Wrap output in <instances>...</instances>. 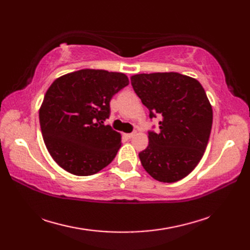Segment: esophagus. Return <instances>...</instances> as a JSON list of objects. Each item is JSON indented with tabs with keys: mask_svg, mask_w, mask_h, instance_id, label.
I'll return each mask as SVG.
<instances>
[{
	"mask_svg": "<svg viewBox=\"0 0 250 250\" xmlns=\"http://www.w3.org/2000/svg\"><path fill=\"white\" fill-rule=\"evenodd\" d=\"M134 135H135V133H129V134H125V136L126 139H128V140L132 139V137H133Z\"/></svg>",
	"mask_w": 250,
	"mask_h": 250,
	"instance_id": "esophagus-1",
	"label": "esophagus"
}]
</instances>
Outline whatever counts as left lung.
<instances>
[{"mask_svg":"<svg viewBox=\"0 0 250 250\" xmlns=\"http://www.w3.org/2000/svg\"><path fill=\"white\" fill-rule=\"evenodd\" d=\"M131 84L150 118H161L159 132L148 133L149 144L139 153L142 166L159 182H178L198 166L209 140L213 108L205 90L175 72L136 74Z\"/></svg>","mask_w":250,"mask_h":250,"instance_id":"obj_1","label":"left lung"}]
</instances>
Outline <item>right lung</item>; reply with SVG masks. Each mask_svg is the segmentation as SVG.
<instances>
[{
    "label": "right lung",
    "instance_id": "right-lung-1",
    "mask_svg": "<svg viewBox=\"0 0 250 250\" xmlns=\"http://www.w3.org/2000/svg\"><path fill=\"white\" fill-rule=\"evenodd\" d=\"M129 84L124 73L83 68L50 84L40 108L47 150L59 167L77 176L100 172L114 160L121 135L105 125L113 95Z\"/></svg>",
    "mask_w": 250,
    "mask_h": 250
}]
</instances>
